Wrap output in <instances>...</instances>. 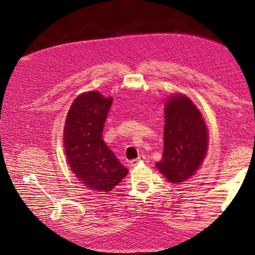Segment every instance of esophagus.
<instances>
[{
    "label": "esophagus",
    "mask_w": 255,
    "mask_h": 255,
    "mask_svg": "<svg viewBox=\"0 0 255 255\" xmlns=\"http://www.w3.org/2000/svg\"><path fill=\"white\" fill-rule=\"evenodd\" d=\"M144 156L143 155H140V156H138L136 159H133V160H130L129 161V165L130 166H136V165H138V164H139V163H142V161L144 160Z\"/></svg>",
    "instance_id": "34e87169"
}]
</instances>
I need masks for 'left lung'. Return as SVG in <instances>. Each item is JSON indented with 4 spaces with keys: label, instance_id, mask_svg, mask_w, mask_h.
<instances>
[{
    "label": "left lung",
    "instance_id": "8db88e82",
    "mask_svg": "<svg viewBox=\"0 0 255 255\" xmlns=\"http://www.w3.org/2000/svg\"><path fill=\"white\" fill-rule=\"evenodd\" d=\"M208 128L202 113L181 92L165 100L164 153L155 167L169 183L180 184L194 176L207 154Z\"/></svg>",
    "mask_w": 255,
    "mask_h": 255
}]
</instances>
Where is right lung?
Wrapping results in <instances>:
<instances>
[{
    "mask_svg": "<svg viewBox=\"0 0 255 255\" xmlns=\"http://www.w3.org/2000/svg\"><path fill=\"white\" fill-rule=\"evenodd\" d=\"M112 102V97L98 90L83 92L72 102L64 127V149L72 173L84 186L102 194H110L128 173L102 137Z\"/></svg>",
    "mask_w": 255,
    "mask_h": 255,
    "instance_id": "right-lung-1",
    "label": "right lung"
}]
</instances>
